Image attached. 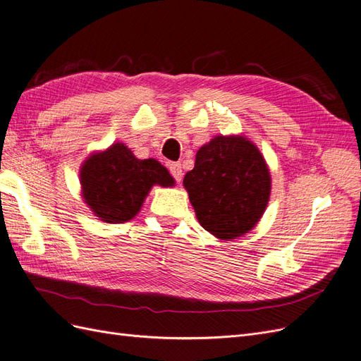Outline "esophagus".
Segmentation results:
<instances>
[{
  "instance_id": "1",
  "label": "esophagus",
  "mask_w": 361,
  "mask_h": 361,
  "mask_svg": "<svg viewBox=\"0 0 361 361\" xmlns=\"http://www.w3.org/2000/svg\"><path fill=\"white\" fill-rule=\"evenodd\" d=\"M169 172H171V176L173 177V180H176L177 183L181 181V178H183L181 164H178V161H172V164H169Z\"/></svg>"
}]
</instances>
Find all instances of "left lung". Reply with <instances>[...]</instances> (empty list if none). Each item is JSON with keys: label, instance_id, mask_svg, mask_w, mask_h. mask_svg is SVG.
Listing matches in <instances>:
<instances>
[{"label": "left lung", "instance_id": "left-lung-1", "mask_svg": "<svg viewBox=\"0 0 361 361\" xmlns=\"http://www.w3.org/2000/svg\"><path fill=\"white\" fill-rule=\"evenodd\" d=\"M183 184L201 226L222 240L257 225L271 189L262 154L243 136H216L201 147Z\"/></svg>", "mask_w": 361, "mask_h": 361}]
</instances>
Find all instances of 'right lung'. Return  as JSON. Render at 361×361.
<instances>
[{
    "label": "right lung",
    "instance_id": "1",
    "mask_svg": "<svg viewBox=\"0 0 361 361\" xmlns=\"http://www.w3.org/2000/svg\"><path fill=\"white\" fill-rule=\"evenodd\" d=\"M84 200L106 224L133 219L154 184H173L165 166L154 159L139 160L124 144L92 154L80 169Z\"/></svg>",
    "mask_w": 361,
    "mask_h": 361
}]
</instances>
